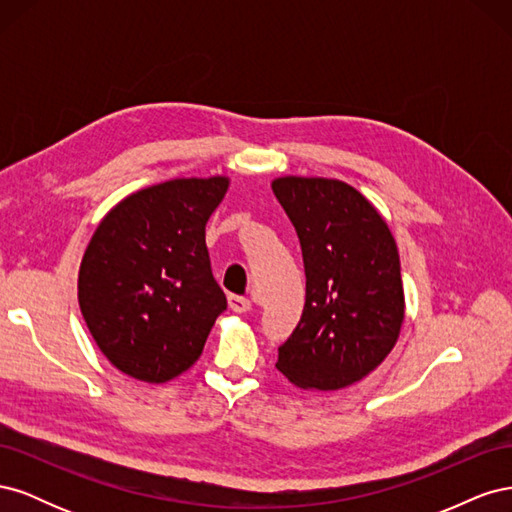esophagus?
<instances>
[{
	"label": "esophagus",
	"mask_w": 512,
	"mask_h": 512,
	"mask_svg": "<svg viewBox=\"0 0 512 512\" xmlns=\"http://www.w3.org/2000/svg\"><path fill=\"white\" fill-rule=\"evenodd\" d=\"M228 305H230L232 312H237V314H245V312H250V309H252L250 299L239 297V294H230V297H228Z\"/></svg>",
	"instance_id": "obj_1"
}]
</instances>
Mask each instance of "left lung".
<instances>
[{"label":"left lung","instance_id":"1","mask_svg":"<svg viewBox=\"0 0 512 512\" xmlns=\"http://www.w3.org/2000/svg\"><path fill=\"white\" fill-rule=\"evenodd\" d=\"M271 188L297 230L307 277L303 316L275 367L299 389H346L389 356L404 324L397 243L344 181L290 175Z\"/></svg>","mask_w":512,"mask_h":512}]
</instances>
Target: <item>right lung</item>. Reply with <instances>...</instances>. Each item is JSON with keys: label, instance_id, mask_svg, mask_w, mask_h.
I'll return each mask as SVG.
<instances>
[{"label": "right lung", "instance_id": "obj_1", "mask_svg": "<svg viewBox=\"0 0 512 512\" xmlns=\"http://www.w3.org/2000/svg\"><path fill=\"white\" fill-rule=\"evenodd\" d=\"M228 183L218 175L149 185L108 211L91 237L79 271L81 314L126 376L162 384L203 354L226 309L205 226Z\"/></svg>", "mask_w": 512, "mask_h": 512}]
</instances>
